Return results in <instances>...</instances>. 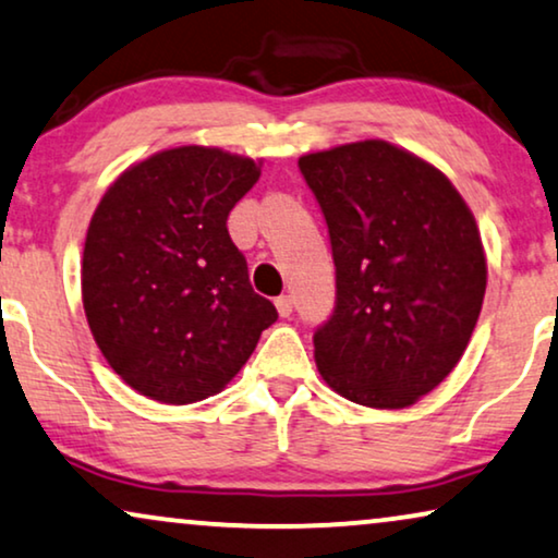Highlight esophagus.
Here are the masks:
<instances>
[{
	"label": "esophagus",
	"mask_w": 558,
	"mask_h": 558,
	"mask_svg": "<svg viewBox=\"0 0 558 558\" xmlns=\"http://www.w3.org/2000/svg\"><path fill=\"white\" fill-rule=\"evenodd\" d=\"M274 304H277V312H279L281 317H289V315H292L294 302H292V296H289V294H281V296H277V300H274Z\"/></svg>",
	"instance_id": "34e87169"
}]
</instances>
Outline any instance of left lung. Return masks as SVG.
<instances>
[{"instance_id": "obj_1", "label": "left lung", "mask_w": 558, "mask_h": 558, "mask_svg": "<svg viewBox=\"0 0 558 558\" xmlns=\"http://www.w3.org/2000/svg\"><path fill=\"white\" fill-rule=\"evenodd\" d=\"M323 208L335 262V312L315 363L335 393L407 409L468 348L487 284L475 216L445 172L365 140L300 157Z\"/></svg>"}]
</instances>
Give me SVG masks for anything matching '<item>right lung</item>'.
Masks as SVG:
<instances>
[{
	"label": "right lung",
	"mask_w": 558,
	"mask_h": 558,
	"mask_svg": "<svg viewBox=\"0 0 558 558\" xmlns=\"http://www.w3.org/2000/svg\"><path fill=\"white\" fill-rule=\"evenodd\" d=\"M258 174L262 162L187 144L132 165L104 193L83 248V310L136 393L180 407L223 391L277 323L226 226Z\"/></svg>",
	"instance_id": "add662e5"
}]
</instances>
